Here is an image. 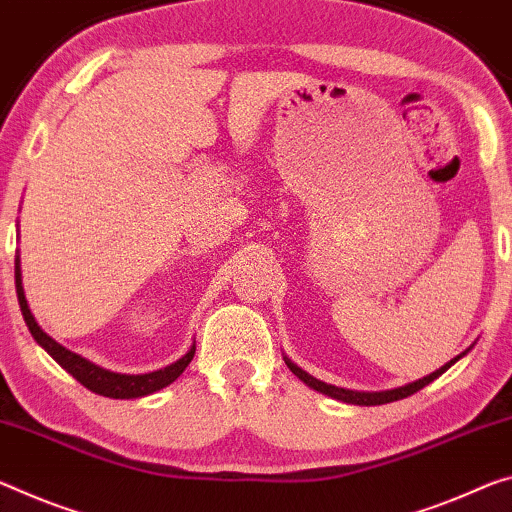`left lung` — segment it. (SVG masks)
<instances>
[{
    "label": "left lung",
    "mask_w": 512,
    "mask_h": 512,
    "mask_svg": "<svg viewBox=\"0 0 512 512\" xmlns=\"http://www.w3.org/2000/svg\"><path fill=\"white\" fill-rule=\"evenodd\" d=\"M472 346H469L467 351H462L460 355H456V358H453V360L446 362L444 367H440V369L433 371V373H428V376H424V378L415 380V383H408V385L394 387V389H385V392H358V389H344V387H337V385H328V383H323V380L310 376V373H307L305 369H300L298 364H294V362L287 358V355H285V364L289 367V371L294 373V376H298L300 380H303L307 387H312V389H316V392L330 396V399H337V401L351 403V405H383V403L408 399L410 394H415V392H419V389H424L428 383H433L435 378H440L442 373L451 367V364H456L460 358H465V355L472 351Z\"/></svg>",
    "instance_id": "obj_1"
}]
</instances>
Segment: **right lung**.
I'll use <instances>...</instances> for the list:
<instances>
[{
    "label": "right lung",
    "mask_w": 512,
    "mask_h": 512,
    "mask_svg": "<svg viewBox=\"0 0 512 512\" xmlns=\"http://www.w3.org/2000/svg\"><path fill=\"white\" fill-rule=\"evenodd\" d=\"M15 289H18V303L24 316V323H27V328L31 335H34L36 342L43 346L45 351L50 353L72 378H77L81 385L100 396H109V399H141V396L159 392V389L168 387L170 383H175V380L182 376L184 369L189 367V362L193 360V353H196V344H191L189 351H186L180 360H175L173 364H168V367L150 371V373H116L104 367H97L95 362L68 351L66 346H61L56 339H52L43 328L38 326V321L34 319V314H31L27 305V296H24L20 255L15 257Z\"/></svg>",
    "instance_id": "right-lung-1"
}]
</instances>
